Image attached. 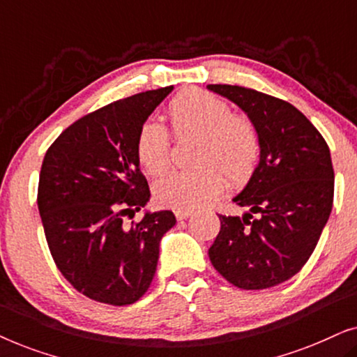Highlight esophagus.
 I'll use <instances>...</instances> for the list:
<instances>
[{"mask_svg": "<svg viewBox=\"0 0 357 357\" xmlns=\"http://www.w3.org/2000/svg\"><path fill=\"white\" fill-rule=\"evenodd\" d=\"M192 214H193L192 209H177V211H175V218H177L178 221H183V219L190 218Z\"/></svg>", "mask_w": 357, "mask_h": 357, "instance_id": "obj_1", "label": "esophagus"}]
</instances>
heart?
I'll use <instances>...</instances> for the list:
<instances>
[{"mask_svg":"<svg viewBox=\"0 0 357 357\" xmlns=\"http://www.w3.org/2000/svg\"><path fill=\"white\" fill-rule=\"evenodd\" d=\"M177 136L202 135L190 169L174 170L154 183V197L175 209H195L213 202L226 187V177L236 187L255 174L261 155L257 126L247 115L211 92L190 89L170 100L167 109ZM136 155L151 175L167 170L172 159L170 135L159 120H146L136 138Z\"/></svg>","mask_w":357,"mask_h":357,"instance_id":"1","label":"heart"}]
</instances>
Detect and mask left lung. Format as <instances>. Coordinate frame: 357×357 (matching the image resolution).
<instances>
[{
	"label": "left lung",
	"mask_w": 357,
	"mask_h": 357,
	"mask_svg": "<svg viewBox=\"0 0 357 357\" xmlns=\"http://www.w3.org/2000/svg\"><path fill=\"white\" fill-rule=\"evenodd\" d=\"M208 89L241 107L261 141L255 174L234 198L245 213L219 214L209 260L236 287L266 289L301 271L328 221L335 192L328 144L289 102L242 86Z\"/></svg>",
	"instance_id": "left-lung-1"
}]
</instances>
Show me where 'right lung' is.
I'll list each match as a JSON object with an SVG mask.
<instances>
[{
    "instance_id": "add662e5",
    "label": "right lung",
    "mask_w": 357,
    "mask_h": 357,
    "mask_svg": "<svg viewBox=\"0 0 357 357\" xmlns=\"http://www.w3.org/2000/svg\"><path fill=\"white\" fill-rule=\"evenodd\" d=\"M172 89L141 92L84 115L43 158L37 204L48 248L70 284L102 304L128 305L144 296L160 238L177 222L172 211L125 222L151 197L136 155L138 131Z\"/></svg>"
}]
</instances>
